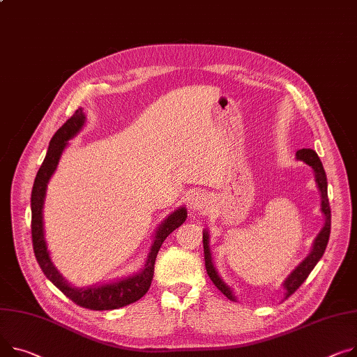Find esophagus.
Here are the masks:
<instances>
[{
    "label": "esophagus",
    "mask_w": 357,
    "mask_h": 357,
    "mask_svg": "<svg viewBox=\"0 0 357 357\" xmlns=\"http://www.w3.org/2000/svg\"><path fill=\"white\" fill-rule=\"evenodd\" d=\"M211 205V199L206 194H202V192H198V194H194L192 198L189 199V208H191V211L197 212V213H202L205 212Z\"/></svg>",
    "instance_id": "obj_1"
}]
</instances>
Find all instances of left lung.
Returning <instances> with one entry per match:
<instances>
[{"label":"left lung","instance_id":"obj_1","mask_svg":"<svg viewBox=\"0 0 357 357\" xmlns=\"http://www.w3.org/2000/svg\"><path fill=\"white\" fill-rule=\"evenodd\" d=\"M297 160H303L305 165L310 166L314 172V181L319 188V192L321 197V204H320V211L324 217V225L317 234V236L313 241L312 250L308 252V255L301 261V263L289 274V277L284 280L281 284L284 289V298L290 297L300 286L304 282V280L308 277V274L312 273V270L316 267V264L323 257L327 243H328V236H330V224H331V213H330V205H328V198H327V178L326 172L323 168V163L317 153L313 149H300L296 153ZM202 243H204V257H205V268L206 273L211 278V281L215 284V287L231 301H236L234 290L228 286V284L222 280V277L218 274L215 266H213L212 255H211V248H209V234L206 229H204L202 235Z\"/></svg>","mask_w":357,"mask_h":357}]
</instances>
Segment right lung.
I'll list each match as a JSON object with an SVG mask.
<instances>
[{
  "label": "right lung",
  "instance_id": "1",
  "mask_svg": "<svg viewBox=\"0 0 357 357\" xmlns=\"http://www.w3.org/2000/svg\"><path fill=\"white\" fill-rule=\"evenodd\" d=\"M86 116L83 109L79 107L76 113L71 116L68 121L54 133L50 140L49 151L43 160V165L37 172L33 192H31V236H33V248L37 263L43 270L44 275L49 278L54 286L64 293L71 301L76 304L90 308V310H113V308H121L128 304L137 301L144 297L153 278L155 271V259L156 255L165 241L172 231L181 227L188 212L185 206L176 208L171 212L158 227L153 234V241L145 261L144 267L137 273H133L128 277H122L113 280L105 284H94L89 287H75L59 273L56 266L53 264L49 250H47V243L44 236V221H43V208L47 192V185H49L53 174L57 169V165L64 149L68 145V140L73 139L84 126Z\"/></svg>",
  "mask_w": 357,
  "mask_h": 357
}]
</instances>
